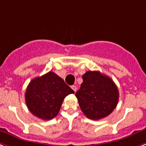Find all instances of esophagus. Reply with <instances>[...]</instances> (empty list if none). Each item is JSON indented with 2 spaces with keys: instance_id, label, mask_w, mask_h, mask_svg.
<instances>
[{
  "instance_id": "obj_1",
  "label": "esophagus",
  "mask_w": 146,
  "mask_h": 146,
  "mask_svg": "<svg viewBox=\"0 0 146 146\" xmlns=\"http://www.w3.org/2000/svg\"><path fill=\"white\" fill-rule=\"evenodd\" d=\"M71 88H72V90H73L74 91V92H76V86H75V85L71 86Z\"/></svg>"
}]
</instances>
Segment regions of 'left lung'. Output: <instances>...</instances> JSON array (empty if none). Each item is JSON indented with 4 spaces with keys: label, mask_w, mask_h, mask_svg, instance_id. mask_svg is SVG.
I'll use <instances>...</instances> for the list:
<instances>
[{
    "label": "left lung",
    "mask_w": 146,
    "mask_h": 146,
    "mask_svg": "<svg viewBox=\"0 0 146 146\" xmlns=\"http://www.w3.org/2000/svg\"><path fill=\"white\" fill-rule=\"evenodd\" d=\"M76 93L83 113L91 120L108 116L117 106L119 92L115 82L99 71H87Z\"/></svg>",
    "instance_id": "left-lung-1"
}]
</instances>
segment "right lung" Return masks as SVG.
Returning <instances> with one entry per match:
<instances>
[{"label": "right lung", "instance_id": "1", "mask_svg": "<svg viewBox=\"0 0 146 146\" xmlns=\"http://www.w3.org/2000/svg\"><path fill=\"white\" fill-rule=\"evenodd\" d=\"M74 91L54 72H48L31 81L25 99L29 111L42 120L53 119L59 113L64 98Z\"/></svg>", "mask_w": 146, "mask_h": 146}]
</instances>
